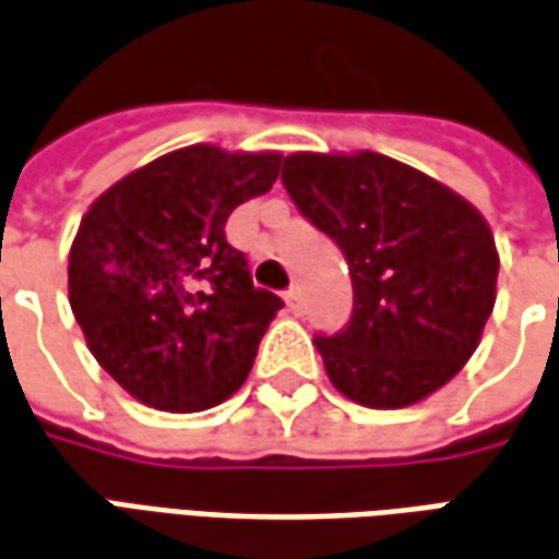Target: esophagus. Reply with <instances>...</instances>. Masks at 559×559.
I'll return each instance as SVG.
<instances>
[{
    "label": "esophagus",
    "instance_id": "34e87169",
    "mask_svg": "<svg viewBox=\"0 0 559 559\" xmlns=\"http://www.w3.org/2000/svg\"><path fill=\"white\" fill-rule=\"evenodd\" d=\"M283 298H286V307L292 310V313H301V307H304L301 288H298V286L286 288V295H283Z\"/></svg>",
    "mask_w": 559,
    "mask_h": 559
}]
</instances>
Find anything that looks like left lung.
Segmentation results:
<instances>
[{
	"label": "left lung",
	"instance_id": "1",
	"mask_svg": "<svg viewBox=\"0 0 559 559\" xmlns=\"http://www.w3.org/2000/svg\"><path fill=\"white\" fill-rule=\"evenodd\" d=\"M288 198L341 246L353 317L319 334L329 380L390 411L423 402L463 371L496 304L499 252L484 215L432 176L377 152L283 160Z\"/></svg>",
	"mask_w": 559,
	"mask_h": 559
}]
</instances>
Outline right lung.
Masks as SVG:
<instances>
[{
    "label": "right lung",
    "instance_id": "1",
    "mask_svg": "<svg viewBox=\"0 0 559 559\" xmlns=\"http://www.w3.org/2000/svg\"><path fill=\"white\" fill-rule=\"evenodd\" d=\"M276 152L188 145L91 203L69 249V304L94 359L133 399L198 414L240 390L283 301L252 286L228 215L271 191Z\"/></svg>",
    "mask_w": 559,
    "mask_h": 559
}]
</instances>
